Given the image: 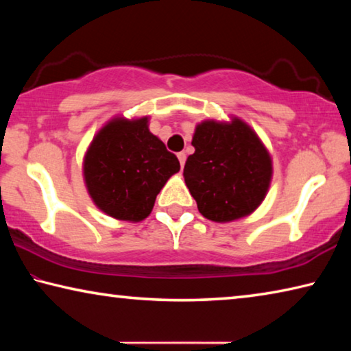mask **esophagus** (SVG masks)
I'll use <instances>...</instances> for the list:
<instances>
[{
    "label": "esophagus",
    "mask_w": 351,
    "mask_h": 351,
    "mask_svg": "<svg viewBox=\"0 0 351 351\" xmlns=\"http://www.w3.org/2000/svg\"><path fill=\"white\" fill-rule=\"evenodd\" d=\"M178 159H180V164H181V169H182V167H184V164H186V159H187L186 153H184V152H180V153H178Z\"/></svg>",
    "instance_id": "esophagus-1"
}]
</instances>
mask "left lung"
I'll return each mask as SVG.
<instances>
[{
  "label": "left lung",
  "mask_w": 351,
  "mask_h": 351,
  "mask_svg": "<svg viewBox=\"0 0 351 351\" xmlns=\"http://www.w3.org/2000/svg\"><path fill=\"white\" fill-rule=\"evenodd\" d=\"M184 180L198 210L212 221L228 223L252 213L265 199L272 176L268 150L240 119L204 121L195 130Z\"/></svg>",
  "instance_id": "1"
}]
</instances>
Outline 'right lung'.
<instances>
[{
	"label": "right lung",
	"instance_id": "1",
	"mask_svg": "<svg viewBox=\"0 0 351 351\" xmlns=\"http://www.w3.org/2000/svg\"><path fill=\"white\" fill-rule=\"evenodd\" d=\"M180 161L148 130V119L117 117L93 139L83 161L91 198L106 215L142 221L150 215L158 193Z\"/></svg>",
	"mask_w": 351,
	"mask_h": 351
}]
</instances>
